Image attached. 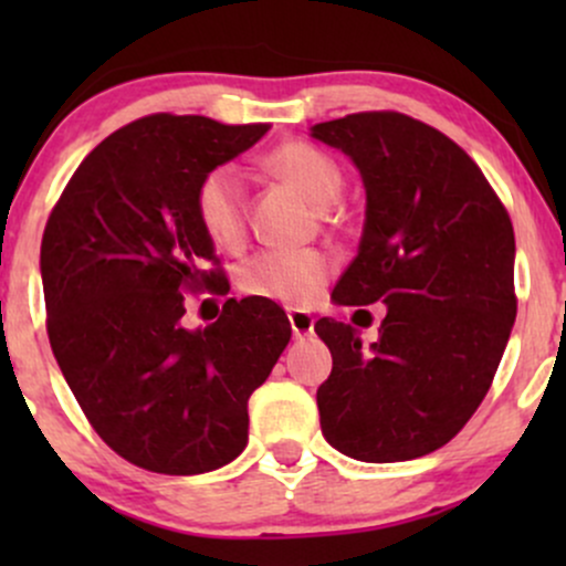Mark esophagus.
<instances>
[{"mask_svg":"<svg viewBox=\"0 0 566 566\" xmlns=\"http://www.w3.org/2000/svg\"><path fill=\"white\" fill-rule=\"evenodd\" d=\"M287 319H290V327H292V335L295 337H305L314 333V316L305 314L301 308H290L287 311Z\"/></svg>","mask_w":566,"mask_h":566,"instance_id":"obj_1","label":"esophagus"}]
</instances>
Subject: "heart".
I'll return each instance as SVG.
<instances>
[{
	"instance_id": "heart-1",
	"label": "heart",
	"mask_w": 566,
	"mask_h": 566,
	"mask_svg": "<svg viewBox=\"0 0 566 566\" xmlns=\"http://www.w3.org/2000/svg\"><path fill=\"white\" fill-rule=\"evenodd\" d=\"M263 165L276 178L303 191L316 207H329L343 191L340 167L314 143H282L265 157ZM193 210L199 226L218 247L239 244L247 220L242 170L233 161H223L201 175L193 193ZM329 271L333 261L322 250H261L239 269V287L247 295L303 305L319 295Z\"/></svg>"
}]
</instances>
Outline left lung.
Masks as SVG:
<instances>
[{
  "label": "left lung",
  "mask_w": 566,
  "mask_h": 566,
  "mask_svg": "<svg viewBox=\"0 0 566 566\" xmlns=\"http://www.w3.org/2000/svg\"><path fill=\"white\" fill-rule=\"evenodd\" d=\"M311 135L348 154L367 191L335 303H386L369 346L346 322H316L333 354L316 391L322 433L365 463L423 458L469 423L503 359L516 319L511 218L476 161L412 116L348 114Z\"/></svg>",
  "instance_id": "1"
}]
</instances>
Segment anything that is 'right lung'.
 I'll return each mask as SVG.
<instances>
[{"mask_svg": "<svg viewBox=\"0 0 566 566\" xmlns=\"http://www.w3.org/2000/svg\"><path fill=\"white\" fill-rule=\"evenodd\" d=\"M269 125L151 114L97 143L42 237L50 346L90 426L133 465L191 476L247 447V401L290 343L265 297L186 329L188 292H229L193 193Z\"/></svg>", "mask_w": 566, "mask_h": 566, "instance_id": "1", "label": "right lung"}]
</instances>
